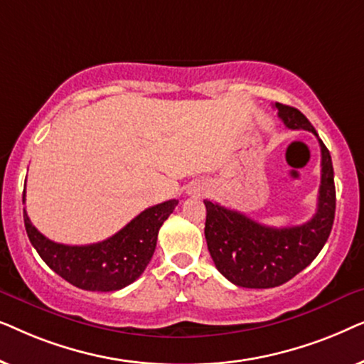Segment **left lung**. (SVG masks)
Instances as JSON below:
<instances>
[{
  "label": "left lung",
  "mask_w": 364,
  "mask_h": 364,
  "mask_svg": "<svg viewBox=\"0 0 364 364\" xmlns=\"http://www.w3.org/2000/svg\"><path fill=\"white\" fill-rule=\"evenodd\" d=\"M288 129H303L318 137L315 127L295 107L275 104ZM321 183L316 213L296 227H267L245 213L203 200L205 238L217 270L243 288L280 287L315 260L330 237L335 220L336 191L331 156L321 139Z\"/></svg>",
  "instance_id": "1"
}]
</instances>
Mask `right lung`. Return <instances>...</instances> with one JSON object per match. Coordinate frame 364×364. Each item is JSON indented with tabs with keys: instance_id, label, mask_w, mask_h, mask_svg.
I'll return each mask as SVG.
<instances>
[{
	"instance_id": "add662e5",
	"label": "right lung",
	"mask_w": 364,
	"mask_h": 364,
	"mask_svg": "<svg viewBox=\"0 0 364 364\" xmlns=\"http://www.w3.org/2000/svg\"><path fill=\"white\" fill-rule=\"evenodd\" d=\"M177 203L172 198L149 207L122 230L91 245L56 243L38 232L26 210L23 218L29 242L53 272L81 290L116 291L131 285L146 270L156 250L159 228Z\"/></svg>"
}]
</instances>
